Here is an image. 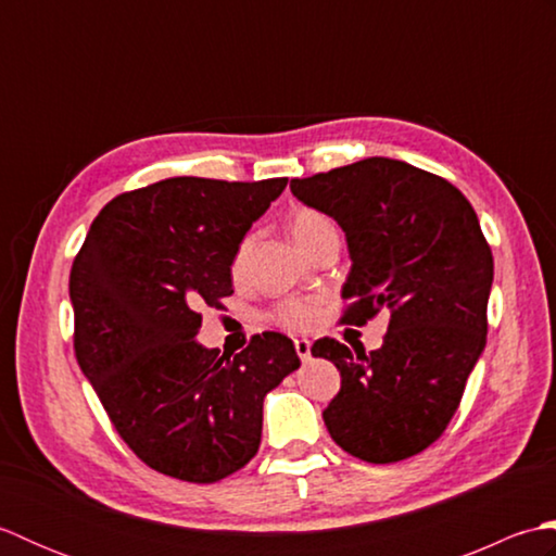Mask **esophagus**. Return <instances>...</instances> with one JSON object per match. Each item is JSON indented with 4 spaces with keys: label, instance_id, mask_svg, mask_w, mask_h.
<instances>
[{
    "label": "esophagus",
    "instance_id": "1",
    "mask_svg": "<svg viewBox=\"0 0 556 556\" xmlns=\"http://www.w3.org/2000/svg\"><path fill=\"white\" fill-rule=\"evenodd\" d=\"M293 344H296L299 358H301L303 363H308V361H311V341H308V339H296V341H293Z\"/></svg>",
    "mask_w": 556,
    "mask_h": 556
}]
</instances>
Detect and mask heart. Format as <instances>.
Instances as JSON below:
<instances>
[{"label":"heart","instance_id":"1","mask_svg":"<svg viewBox=\"0 0 556 556\" xmlns=\"http://www.w3.org/2000/svg\"><path fill=\"white\" fill-rule=\"evenodd\" d=\"M289 229L293 239H296V243L305 251V248L320 239L323 233L332 231L334 224L327 215H323V212L303 207L299 212H293ZM243 253H245V243L239 248V253L233 257V275L241 269ZM275 320L291 329H308L317 320V303L313 299H289L285 303H279V308L275 311Z\"/></svg>","mask_w":556,"mask_h":556}]
</instances>
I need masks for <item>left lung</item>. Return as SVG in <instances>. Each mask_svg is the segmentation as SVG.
<instances>
[{"instance_id": "left-lung-1", "label": "left lung", "mask_w": 556, "mask_h": 556, "mask_svg": "<svg viewBox=\"0 0 556 556\" xmlns=\"http://www.w3.org/2000/svg\"><path fill=\"white\" fill-rule=\"evenodd\" d=\"M291 193L346 233L341 320L389 311L384 344L368 356L327 337L313 344L341 372L327 430L368 464L420 454L446 430L485 349L494 263L476 210L442 176L389 157L291 179Z\"/></svg>"}]
</instances>
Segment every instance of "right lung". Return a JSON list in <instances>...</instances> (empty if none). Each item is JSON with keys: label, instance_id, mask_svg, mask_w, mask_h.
Wrapping results in <instances>:
<instances>
[{"label": "right lung", "instance_id": "right-lung-1", "mask_svg": "<svg viewBox=\"0 0 556 556\" xmlns=\"http://www.w3.org/2000/svg\"><path fill=\"white\" fill-rule=\"evenodd\" d=\"M287 179L176 176L116 195L68 277L74 349L104 410L157 473L217 482L257 454L263 401L301 365L279 332L236 356L198 344L200 305L231 296L245 231Z\"/></svg>", "mask_w": 556, "mask_h": 556}]
</instances>
